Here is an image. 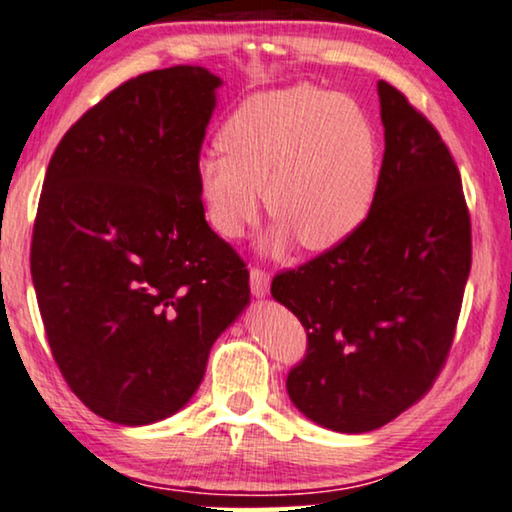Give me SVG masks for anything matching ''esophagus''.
<instances>
[{"label": "esophagus", "mask_w": 512, "mask_h": 512, "mask_svg": "<svg viewBox=\"0 0 512 512\" xmlns=\"http://www.w3.org/2000/svg\"><path fill=\"white\" fill-rule=\"evenodd\" d=\"M269 285H271L269 273L253 266V269H250V290H253L255 297H266V294H269Z\"/></svg>", "instance_id": "34e87169"}]
</instances>
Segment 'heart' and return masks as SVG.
<instances>
[{
	"label": "heart",
	"instance_id": "b5f03b06",
	"mask_svg": "<svg viewBox=\"0 0 512 512\" xmlns=\"http://www.w3.org/2000/svg\"><path fill=\"white\" fill-rule=\"evenodd\" d=\"M222 150L197 162L215 232L236 239L257 220L262 194L280 227L273 246L299 239L325 253L362 227L378 190V141L362 106L313 85L248 97L220 129Z\"/></svg>",
	"mask_w": 512,
	"mask_h": 512
}]
</instances>
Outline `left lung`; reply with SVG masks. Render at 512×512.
I'll use <instances>...</instances> for the list:
<instances>
[{
  "instance_id": "left-lung-1",
  "label": "left lung",
  "mask_w": 512,
  "mask_h": 512,
  "mask_svg": "<svg viewBox=\"0 0 512 512\" xmlns=\"http://www.w3.org/2000/svg\"><path fill=\"white\" fill-rule=\"evenodd\" d=\"M378 97L385 155L369 215L341 246L271 283L308 336L287 394L341 434L383 427L429 392L471 271V218L448 146L390 83L378 81Z\"/></svg>"
}]
</instances>
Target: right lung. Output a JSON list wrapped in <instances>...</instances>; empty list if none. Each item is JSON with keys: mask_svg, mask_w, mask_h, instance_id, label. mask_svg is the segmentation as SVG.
<instances>
[{"mask_svg": "<svg viewBox=\"0 0 512 512\" xmlns=\"http://www.w3.org/2000/svg\"><path fill=\"white\" fill-rule=\"evenodd\" d=\"M220 85L190 64L136 76L50 157L30 255L41 320L71 392L115 424L178 413L250 301L197 181Z\"/></svg>", "mask_w": 512, "mask_h": 512, "instance_id": "obj_1", "label": "right lung"}]
</instances>
